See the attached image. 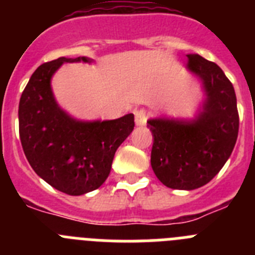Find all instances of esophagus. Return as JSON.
Segmentation results:
<instances>
[{
  "label": "esophagus",
  "mask_w": 255,
  "mask_h": 255,
  "mask_svg": "<svg viewBox=\"0 0 255 255\" xmlns=\"http://www.w3.org/2000/svg\"><path fill=\"white\" fill-rule=\"evenodd\" d=\"M134 115H135V123H136V125L138 126L145 125V123H147V112H145V110H136V111H134Z\"/></svg>",
  "instance_id": "34e87169"
}]
</instances>
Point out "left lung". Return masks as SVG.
<instances>
[{
  "label": "left lung",
  "mask_w": 255,
  "mask_h": 255,
  "mask_svg": "<svg viewBox=\"0 0 255 255\" xmlns=\"http://www.w3.org/2000/svg\"><path fill=\"white\" fill-rule=\"evenodd\" d=\"M188 67L204 84L207 101L194 121L157 119L148 121L153 135L150 164L159 181L171 189L193 190L220 172L239 134L236 94L220 66L197 53Z\"/></svg>",
  "instance_id": "8db88e82"
}]
</instances>
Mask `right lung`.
<instances>
[{
    "label": "right lung",
    "instance_id": "obj_1",
    "mask_svg": "<svg viewBox=\"0 0 255 255\" xmlns=\"http://www.w3.org/2000/svg\"><path fill=\"white\" fill-rule=\"evenodd\" d=\"M89 58L60 57L40 65L22 91L19 134L22 150L49 185L69 195L100 188L110 175L115 153L134 129V115L110 121L82 123L65 114L51 91V78L64 62Z\"/></svg>",
    "mask_w": 255,
    "mask_h": 255
}]
</instances>
